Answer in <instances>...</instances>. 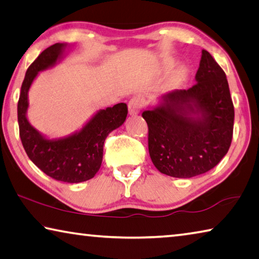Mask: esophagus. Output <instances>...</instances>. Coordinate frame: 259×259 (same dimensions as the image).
Wrapping results in <instances>:
<instances>
[{
	"label": "esophagus",
	"instance_id": "34e87169",
	"mask_svg": "<svg viewBox=\"0 0 259 259\" xmlns=\"http://www.w3.org/2000/svg\"><path fill=\"white\" fill-rule=\"evenodd\" d=\"M142 107H143V100L139 97H134L128 104L129 115H131V116H136V115H138L139 112H141Z\"/></svg>",
	"mask_w": 259,
	"mask_h": 259
}]
</instances>
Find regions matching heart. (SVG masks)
I'll return each mask as SVG.
<instances>
[{"label": "heart", "mask_w": 259, "mask_h": 259, "mask_svg": "<svg viewBox=\"0 0 259 259\" xmlns=\"http://www.w3.org/2000/svg\"><path fill=\"white\" fill-rule=\"evenodd\" d=\"M187 73H188V71H187V69L186 68H181V69H180V70H179V76L180 77H186L187 76Z\"/></svg>", "instance_id": "obj_1"}]
</instances>
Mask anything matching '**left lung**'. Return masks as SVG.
I'll list each match as a JSON object with an SVG mask.
<instances>
[{
    "mask_svg": "<svg viewBox=\"0 0 259 259\" xmlns=\"http://www.w3.org/2000/svg\"><path fill=\"white\" fill-rule=\"evenodd\" d=\"M196 84L173 90L143 112L149 152L160 173L179 179L218 165L233 137L234 106L227 78L210 53L202 51Z\"/></svg>",
    "mask_w": 259,
    "mask_h": 259,
    "instance_id": "obj_1",
    "label": "left lung"
}]
</instances>
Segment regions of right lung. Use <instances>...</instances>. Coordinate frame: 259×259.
<instances>
[{
	"mask_svg": "<svg viewBox=\"0 0 259 259\" xmlns=\"http://www.w3.org/2000/svg\"><path fill=\"white\" fill-rule=\"evenodd\" d=\"M70 47L68 44L53 45L28 67L20 90L17 110L19 136L31 161L57 181L79 183L94 178L100 169L105 139L109 133L124 123L128 107L121 102L113 107L99 109L79 130L60 138H49L31 124L27 109L32 83L39 72L55 67Z\"/></svg>",
	"mask_w": 259,
	"mask_h": 259,
	"instance_id": "1",
	"label": "right lung"
}]
</instances>
